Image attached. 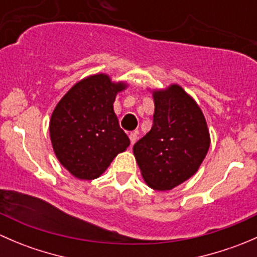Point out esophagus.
I'll use <instances>...</instances> for the list:
<instances>
[{"mask_svg": "<svg viewBox=\"0 0 257 257\" xmlns=\"http://www.w3.org/2000/svg\"><path fill=\"white\" fill-rule=\"evenodd\" d=\"M129 139H131V144L133 145L137 142V139H138V136H137V133H131L129 134Z\"/></svg>", "mask_w": 257, "mask_h": 257, "instance_id": "esophagus-1", "label": "esophagus"}]
</instances>
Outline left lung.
<instances>
[{
	"instance_id": "obj_1",
	"label": "left lung",
	"mask_w": 257,
	"mask_h": 257,
	"mask_svg": "<svg viewBox=\"0 0 257 257\" xmlns=\"http://www.w3.org/2000/svg\"><path fill=\"white\" fill-rule=\"evenodd\" d=\"M155 110L150 132L133 147L145 183L172 190L198 172L210 147L204 114L178 84L153 93Z\"/></svg>"
}]
</instances>
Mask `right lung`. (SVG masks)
I'll use <instances>...</instances> for the list:
<instances>
[{
    "label": "right lung",
    "instance_id": "add662e5",
    "mask_svg": "<svg viewBox=\"0 0 257 257\" xmlns=\"http://www.w3.org/2000/svg\"><path fill=\"white\" fill-rule=\"evenodd\" d=\"M123 82L94 74L76 83L58 102L49 121L52 147L59 163L76 178L93 180L131 144L113 110Z\"/></svg>",
    "mask_w": 257,
    "mask_h": 257
}]
</instances>
